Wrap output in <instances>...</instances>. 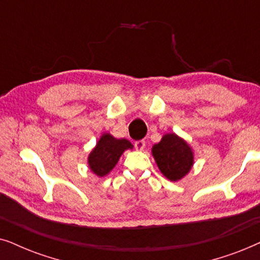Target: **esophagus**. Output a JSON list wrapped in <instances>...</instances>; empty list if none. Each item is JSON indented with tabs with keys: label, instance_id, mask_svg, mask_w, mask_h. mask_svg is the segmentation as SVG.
Listing matches in <instances>:
<instances>
[{
	"label": "esophagus",
	"instance_id": "obj_1",
	"mask_svg": "<svg viewBox=\"0 0 260 260\" xmlns=\"http://www.w3.org/2000/svg\"><path fill=\"white\" fill-rule=\"evenodd\" d=\"M136 148L138 151H143L145 148V145H146V143H145V140H138L136 141Z\"/></svg>",
	"mask_w": 260,
	"mask_h": 260
}]
</instances>
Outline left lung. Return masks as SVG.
Masks as SVG:
<instances>
[{"mask_svg": "<svg viewBox=\"0 0 260 260\" xmlns=\"http://www.w3.org/2000/svg\"><path fill=\"white\" fill-rule=\"evenodd\" d=\"M152 155L162 176L177 182L184 178L193 166V150L188 141L176 133H166L152 146Z\"/></svg>", "mask_w": 260, "mask_h": 260, "instance_id": "obj_1", "label": "left lung"}]
</instances>
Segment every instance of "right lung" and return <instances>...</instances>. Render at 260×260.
Wrapping results in <instances>:
<instances>
[{
	"label": "right lung",
	"instance_id": "add662e5",
	"mask_svg": "<svg viewBox=\"0 0 260 260\" xmlns=\"http://www.w3.org/2000/svg\"><path fill=\"white\" fill-rule=\"evenodd\" d=\"M133 147L129 140L117 139L108 132L102 133L88 155L89 169L98 177H105L115 168L123 152L133 150Z\"/></svg>",
	"mask_w": 260,
	"mask_h": 260
}]
</instances>
